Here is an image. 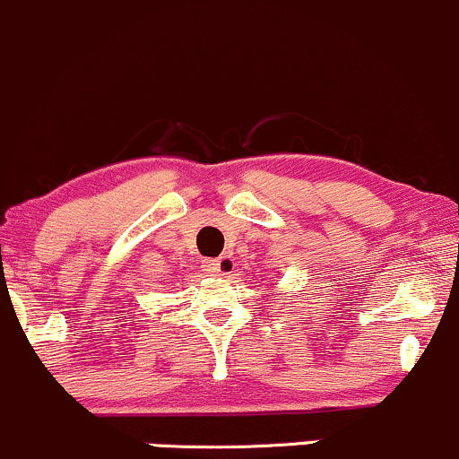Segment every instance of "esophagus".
I'll return each instance as SVG.
<instances>
[{
  "label": "esophagus",
  "instance_id": "1",
  "mask_svg": "<svg viewBox=\"0 0 459 459\" xmlns=\"http://www.w3.org/2000/svg\"><path fill=\"white\" fill-rule=\"evenodd\" d=\"M204 271L212 277H223L234 273V260L230 255H221L219 260H205Z\"/></svg>",
  "mask_w": 459,
  "mask_h": 459
}]
</instances>
